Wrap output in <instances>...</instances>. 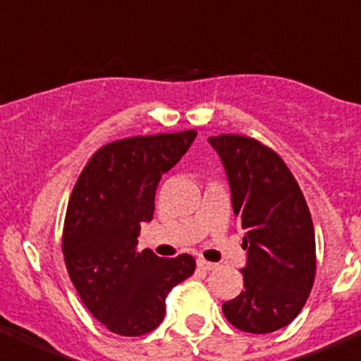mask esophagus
Instances as JSON below:
<instances>
[{
  "mask_svg": "<svg viewBox=\"0 0 361 361\" xmlns=\"http://www.w3.org/2000/svg\"><path fill=\"white\" fill-rule=\"evenodd\" d=\"M197 267L202 269V271H213V269H216V264H213V262L204 260V258H199V260H197Z\"/></svg>",
  "mask_w": 361,
  "mask_h": 361,
  "instance_id": "obj_1",
  "label": "esophagus"
}]
</instances>
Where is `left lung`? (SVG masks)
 <instances>
[{"mask_svg":"<svg viewBox=\"0 0 361 361\" xmlns=\"http://www.w3.org/2000/svg\"><path fill=\"white\" fill-rule=\"evenodd\" d=\"M207 143L224 164L248 250L245 290L221 311L243 332H276L297 318L314 283L311 213L293 174L271 148L238 134L211 136Z\"/></svg>","mask_w":361,"mask_h":361,"instance_id":"left-lung-1","label":"left lung"}]
</instances>
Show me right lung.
<instances>
[{"label":"right lung","instance_id":"1","mask_svg":"<svg viewBox=\"0 0 361 361\" xmlns=\"http://www.w3.org/2000/svg\"><path fill=\"white\" fill-rule=\"evenodd\" d=\"M197 133L136 136L96 152L80 174L64 220L68 274L85 307L118 336L152 332L166 314L173 286L190 278V255L137 253L141 225L154 218L164 173L187 154Z\"/></svg>","mask_w":361,"mask_h":361}]
</instances>
